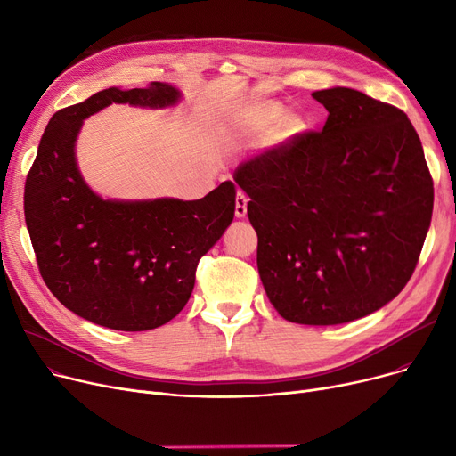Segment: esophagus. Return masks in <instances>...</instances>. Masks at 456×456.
Returning <instances> with one entry per match:
<instances>
[{"label":"esophagus","instance_id":"esophagus-1","mask_svg":"<svg viewBox=\"0 0 456 456\" xmlns=\"http://www.w3.org/2000/svg\"><path fill=\"white\" fill-rule=\"evenodd\" d=\"M248 201H249V198L244 194L242 190H238V194H236V208H234L236 218H246Z\"/></svg>","mask_w":456,"mask_h":456}]
</instances>
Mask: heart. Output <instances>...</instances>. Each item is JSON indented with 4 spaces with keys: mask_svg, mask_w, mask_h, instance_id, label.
Instances as JSON below:
<instances>
[{
    "mask_svg": "<svg viewBox=\"0 0 456 456\" xmlns=\"http://www.w3.org/2000/svg\"><path fill=\"white\" fill-rule=\"evenodd\" d=\"M281 118V110L273 105H258L249 110L244 119V127L251 133H265L268 131L277 119Z\"/></svg>",
    "mask_w": 456,
    "mask_h": 456,
    "instance_id": "1",
    "label": "heart"
}]
</instances>
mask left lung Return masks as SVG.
Listing matches in <instances>:
<instances>
[{"mask_svg":"<svg viewBox=\"0 0 456 456\" xmlns=\"http://www.w3.org/2000/svg\"><path fill=\"white\" fill-rule=\"evenodd\" d=\"M322 131L238 167L251 198L256 266L289 322L337 325L392 301L412 277L433 216L435 188L406 114L353 88L313 94Z\"/></svg>","mask_w":456,"mask_h":456,"instance_id":"8db88e82","label":"left lung"}]
</instances>
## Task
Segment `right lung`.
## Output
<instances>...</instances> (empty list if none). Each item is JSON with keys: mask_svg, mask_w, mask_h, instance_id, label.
<instances>
[{"mask_svg": "<svg viewBox=\"0 0 456 456\" xmlns=\"http://www.w3.org/2000/svg\"><path fill=\"white\" fill-rule=\"evenodd\" d=\"M164 83L107 88L61 109L47 124L26 179L23 210L40 275L71 313L116 330H150L190 299L200 258L234 216L231 181L198 201H109L83 181L74 155L83 119L110 103L166 107Z\"/></svg>", "mask_w": 456, "mask_h": 456, "instance_id": "add662e5", "label": "right lung"}]
</instances>
